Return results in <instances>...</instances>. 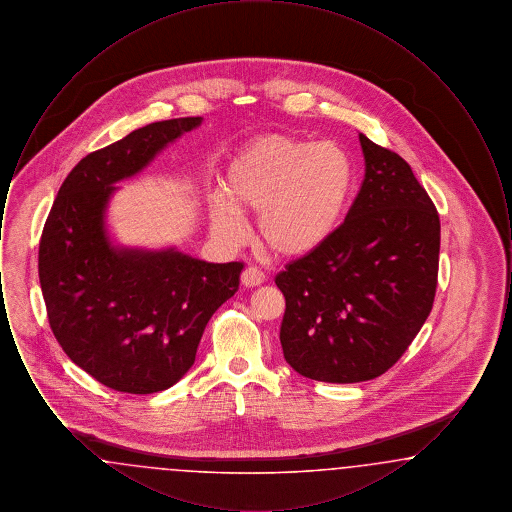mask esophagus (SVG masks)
Wrapping results in <instances>:
<instances>
[{"mask_svg":"<svg viewBox=\"0 0 512 512\" xmlns=\"http://www.w3.org/2000/svg\"><path fill=\"white\" fill-rule=\"evenodd\" d=\"M265 282V274L261 272V268L247 267L242 272V284L245 288H255V286H261Z\"/></svg>","mask_w":512,"mask_h":512,"instance_id":"1","label":"esophagus"}]
</instances>
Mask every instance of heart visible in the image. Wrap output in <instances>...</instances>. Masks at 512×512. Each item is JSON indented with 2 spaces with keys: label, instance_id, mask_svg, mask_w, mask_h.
Instances as JSON below:
<instances>
[{
  "label": "heart",
  "instance_id": "obj_1",
  "mask_svg": "<svg viewBox=\"0 0 512 512\" xmlns=\"http://www.w3.org/2000/svg\"><path fill=\"white\" fill-rule=\"evenodd\" d=\"M355 192V163L332 142L286 134L259 136L232 159L224 195L211 199V224L220 238L240 242L234 208L259 213L257 234L268 251L299 259L328 244L340 230Z\"/></svg>",
  "mask_w": 512,
  "mask_h": 512
}]
</instances>
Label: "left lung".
<instances>
[{
    "mask_svg": "<svg viewBox=\"0 0 512 512\" xmlns=\"http://www.w3.org/2000/svg\"><path fill=\"white\" fill-rule=\"evenodd\" d=\"M365 180L340 230L276 274L286 297L284 359L305 378H378L407 351L432 311L439 215L409 163L359 134Z\"/></svg>",
    "mask_w": 512,
    "mask_h": 512,
    "instance_id": "1",
    "label": "left lung"
}]
</instances>
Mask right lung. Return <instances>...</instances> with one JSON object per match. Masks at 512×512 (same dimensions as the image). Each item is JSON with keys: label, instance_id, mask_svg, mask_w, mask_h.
Instances as JSON below:
<instances>
[{"label": "right lung", "instance_id": "obj_1", "mask_svg": "<svg viewBox=\"0 0 512 512\" xmlns=\"http://www.w3.org/2000/svg\"><path fill=\"white\" fill-rule=\"evenodd\" d=\"M199 124L201 117L151 122L92 151L65 178L44 224L38 274L51 332L74 365L111 390L176 384L194 365L209 318L240 286L244 263L119 249L105 232L113 184Z\"/></svg>", "mask_w": 512, "mask_h": 512}]
</instances>
